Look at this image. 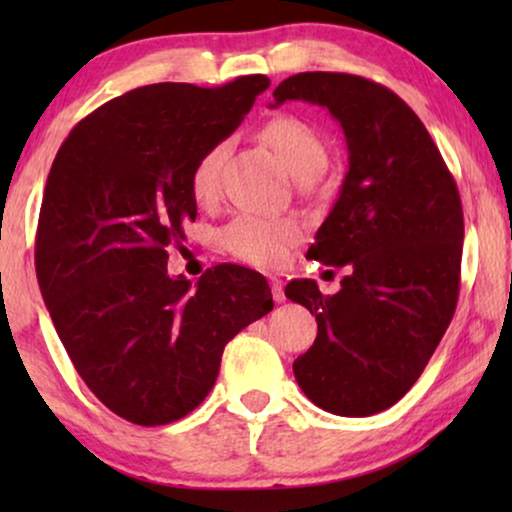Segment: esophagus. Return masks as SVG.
I'll use <instances>...</instances> for the list:
<instances>
[{
	"label": "esophagus",
	"mask_w": 512,
	"mask_h": 512,
	"mask_svg": "<svg viewBox=\"0 0 512 512\" xmlns=\"http://www.w3.org/2000/svg\"><path fill=\"white\" fill-rule=\"evenodd\" d=\"M270 291H272V298H275V303H284L286 296H284V286L279 279H270Z\"/></svg>",
	"instance_id": "obj_1"
}]
</instances>
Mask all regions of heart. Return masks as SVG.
Wrapping results in <instances>:
<instances>
[{
    "instance_id": "obj_1",
    "label": "heart",
    "mask_w": 512,
    "mask_h": 512,
    "mask_svg": "<svg viewBox=\"0 0 512 512\" xmlns=\"http://www.w3.org/2000/svg\"><path fill=\"white\" fill-rule=\"evenodd\" d=\"M261 137L282 158L296 179H314L326 165V146L310 125L293 116L272 118L263 125ZM226 146L207 149L191 172V193L195 202L205 205L219 193V174ZM300 240V226L293 219H263L254 214H240L226 223L219 233L221 249L237 261L256 268H279L289 258L293 244Z\"/></svg>"
}]
</instances>
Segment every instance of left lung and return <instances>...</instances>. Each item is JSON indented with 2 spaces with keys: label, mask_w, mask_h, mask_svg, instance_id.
<instances>
[{
  "label": "left lung",
  "mask_w": 512,
  "mask_h": 512,
  "mask_svg": "<svg viewBox=\"0 0 512 512\" xmlns=\"http://www.w3.org/2000/svg\"><path fill=\"white\" fill-rule=\"evenodd\" d=\"M275 107L305 100L331 111L349 170L307 256L345 268L342 289L286 284L317 317V340L293 361L314 405L368 417L408 394L436 352L459 300L464 212L454 177L424 123L363 76L303 72L275 88Z\"/></svg>",
  "instance_id": "1"
}]
</instances>
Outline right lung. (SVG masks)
I'll use <instances>...</instances> for the list:
<instances>
[{
  "instance_id": "1",
  "label": "right lung",
  "mask_w": 512,
  "mask_h": 512,
  "mask_svg": "<svg viewBox=\"0 0 512 512\" xmlns=\"http://www.w3.org/2000/svg\"><path fill=\"white\" fill-rule=\"evenodd\" d=\"M270 86L153 83L102 104L69 132L48 172L34 265L53 326L88 389L118 417L160 426L212 391L223 347L272 310L263 275L223 263L191 289L167 247L198 207L191 172Z\"/></svg>"
}]
</instances>
